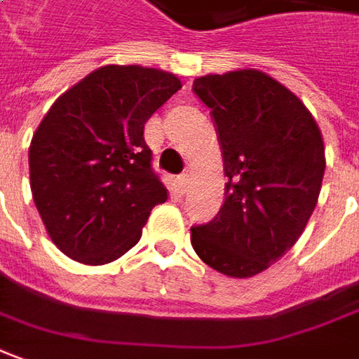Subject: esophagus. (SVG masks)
I'll use <instances>...</instances> for the list:
<instances>
[{"instance_id":"esophagus-1","label":"esophagus","mask_w":359,"mask_h":359,"mask_svg":"<svg viewBox=\"0 0 359 359\" xmlns=\"http://www.w3.org/2000/svg\"><path fill=\"white\" fill-rule=\"evenodd\" d=\"M189 182H191V177L187 172H184L182 175H177V189H180V194H185L187 189H189Z\"/></svg>"}]
</instances>
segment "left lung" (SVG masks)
I'll use <instances>...</instances> for the list:
<instances>
[{"mask_svg":"<svg viewBox=\"0 0 359 359\" xmlns=\"http://www.w3.org/2000/svg\"><path fill=\"white\" fill-rule=\"evenodd\" d=\"M211 111L224 162V203L191 226V246L207 266L252 278L299 241L325 175V144L307 107L258 70L194 81Z\"/></svg>","mask_w":359,"mask_h":359,"instance_id":"8db88e82","label":"left lung"}]
</instances>
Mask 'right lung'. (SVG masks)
I'll use <instances>...</instances> for the list:
<instances>
[{
  "label": "right lung",
  "instance_id": "obj_1",
  "mask_svg": "<svg viewBox=\"0 0 359 359\" xmlns=\"http://www.w3.org/2000/svg\"><path fill=\"white\" fill-rule=\"evenodd\" d=\"M182 88L174 74L103 66L54 101L29 148L31 191L52 242L76 262L121 258L168 199L144 125Z\"/></svg>",
  "mask_w": 359,
  "mask_h": 359
}]
</instances>
